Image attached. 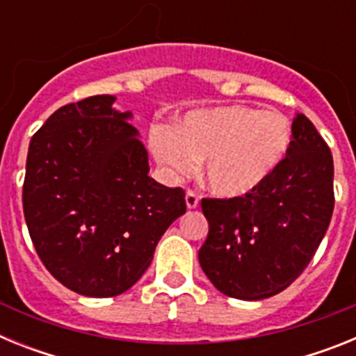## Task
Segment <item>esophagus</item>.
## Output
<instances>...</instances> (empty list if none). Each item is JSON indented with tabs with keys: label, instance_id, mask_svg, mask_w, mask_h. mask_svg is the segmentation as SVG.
<instances>
[{
	"label": "esophagus",
	"instance_id": "esophagus-1",
	"mask_svg": "<svg viewBox=\"0 0 356 356\" xmlns=\"http://www.w3.org/2000/svg\"><path fill=\"white\" fill-rule=\"evenodd\" d=\"M185 203H187V209H196L200 205V196H197L196 191H187L185 193Z\"/></svg>",
	"mask_w": 356,
	"mask_h": 356
}]
</instances>
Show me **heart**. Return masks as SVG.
I'll return each instance as SVG.
<instances>
[{
    "mask_svg": "<svg viewBox=\"0 0 356 356\" xmlns=\"http://www.w3.org/2000/svg\"><path fill=\"white\" fill-rule=\"evenodd\" d=\"M292 140L289 119L244 105L194 110L175 130L151 131V151L171 178H184L203 162V178L213 194L241 197L264 184Z\"/></svg>",
    "mask_w": 356,
    "mask_h": 356,
    "instance_id": "1",
    "label": "heart"
}]
</instances>
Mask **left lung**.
Returning a JSON list of instances; mask_svg holds the SVG:
<instances>
[{
	"mask_svg": "<svg viewBox=\"0 0 356 356\" xmlns=\"http://www.w3.org/2000/svg\"><path fill=\"white\" fill-rule=\"evenodd\" d=\"M333 205L332 151L312 121L298 114L285 159L264 184L241 197L201 200L209 221L201 269L229 298H271L307 269Z\"/></svg>",
	"mask_w": 356,
	"mask_h": 356,
	"instance_id": "1",
	"label": "left lung"
}]
</instances>
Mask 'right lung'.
Wrapping results in <instances>:
<instances>
[{
  "label": "right lung",
  "mask_w": 356,
  "mask_h": 356,
  "mask_svg": "<svg viewBox=\"0 0 356 356\" xmlns=\"http://www.w3.org/2000/svg\"><path fill=\"white\" fill-rule=\"evenodd\" d=\"M114 99L90 96L53 112L31 137L23 184L39 259L62 285L90 298L128 291L187 209L184 188L147 176V151Z\"/></svg>",
  "instance_id": "obj_1"
}]
</instances>
